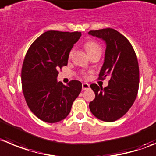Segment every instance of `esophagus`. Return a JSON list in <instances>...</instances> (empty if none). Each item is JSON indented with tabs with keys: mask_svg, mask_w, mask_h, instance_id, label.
I'll return each instance as SVG.
<instances>
[{
	"mask_svg": "<svg viewBox=\"0 0 156 156\" xmlns=\"http://www.w3.org/2000/svg\"><path fill=\"white\" fill-rule=\"evenodd\" d=\"M82 89L83 90H87L90 89V85L87 83H84L82 84Z\"/></svg>",
	"mask_w": 156,
	"mask_h": 156,
	"instance_id": "obj_1",
	"label": "esophagus"
}]
</instances>
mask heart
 <instances>
[{
    "label": "heart",
    "mask_w": 156,
    "mask_h": 156,
    "mask_svg": "<svg viewBox=\"0 0 156 156\" xmlns=\"http://www.w3.org/2000/svg\"><path fill=\"white\" fill-rule=\"evenodd\" d=\"M84 48L87 50L89 56L93 54V53H96V52L102 51L101 47H100L97 43H96L95 41H87V42L84 44ZM71 55H72V52H70V53H69V57H71Z\"/></svg>",
    "instance_id": "1"
}]
</instances>
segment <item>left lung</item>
<instances>
[{
	"label": "left lung",
	"mask_w": 156,
	"mask_h": 156,
	"mask_svg": "<svg viewBox=\"0 0 156 156\" xmlns=\"http://www.w3.org/2000/svg\"><path fill=\"white\" fill-rule=\"evenodd\" d=\"M89 34L106 41L104 63L99 80L109 77V85L105 88L96 83L90 85L95 99L89 106L99 119L114 122L128 112L137 96L139 85L137 57L129 41L115 30H90Z\"/></svg>",
	"instance_id": "obj_1"
}]
</instances>
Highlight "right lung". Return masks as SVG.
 <instances>
[{
	"mask_svg": "<svg viewBox=\"0 0 156 156\" xmlns=\"http://www.w3.org/2000/svg\"><path fill=\"white\" fill-rule=\"evenodd\" d=\"M81 33L49 30L28 49L21 69L22 90L28 107L42 121L57 122L70 112L82 83L73 80L57 82L59 69L67 65L69 52Z\"/></svg>",
	"mask_w": 156,
	"mask_h": 156,
	"instance_id": "obj_1",
	"label": "right lung"
}]
</instances>
